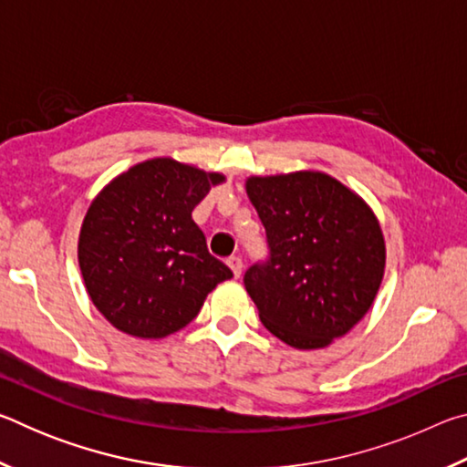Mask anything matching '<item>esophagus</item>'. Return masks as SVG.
I'll return each mask as SVG.
<instances>
[{"instance_id": "esophagus-1", "label": "esophagus", "mask_w": 467, "mask_h": 467, "mask_svg": "<svg viewBox=\"0 0 467 467\" xmlns=\"http://www.w3.org/2000/svg\"><path fill=\"white\" fill-rule=\"evenodd\" d=\"M228 267H231L233 270V274H234V278H239V275L243 274V259L241 257H228Z\"/></svg>"}]
</instances>
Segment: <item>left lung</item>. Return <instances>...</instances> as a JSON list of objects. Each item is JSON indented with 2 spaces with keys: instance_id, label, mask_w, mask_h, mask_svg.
I'll list each match as a JSON object with an SVG mask.
<instances>
[{
  "instance_id": "8db88e82",
  "label": "left lung",
  "mask_w": 467,
  "mask_h": 467,
  "mask_svg": "<svg viewBox=\"0 0 467 467\" xmlns=\"http://www.w3.org/2000/svg\"><path fill=\"white\" fill-rule=\"evenodd\" d=\"M270 259L244 272L265 329L296 350L346 336L368 313L385 274V239L358 193L319 171L249 177Z\"/></svg>"
}]
</instances>
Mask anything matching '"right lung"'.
Instances as JSON below:
<instances>
[{
    "label": "right lung",
    "mask_w": 467,
    "mask_h": 467,
    "mask_svg": "<svg viewBox=\"0 0 467 467\" xmlns=\"http://www.w3.org/2000/svg\"><path fill=\"white\" fill-rule=\"evenodd\" d=\"M220 172L150 158L94 197L78 239L92 305L123 334L158 339L183 329L233 272L212 257L192 212Z\"/></svg>",
    "instance_id": "1"
}]
</instances>
